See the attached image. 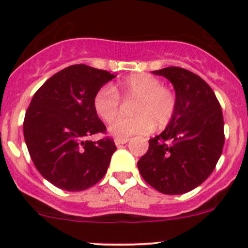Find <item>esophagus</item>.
Returning a JSON list of instances; mask_svg holds the SVG:
<instances>
[{
  "label": "esophagus",
  "instance_id": "34e87169",
  "mask_svg": "<svg viewBox=\"0 0 248 248\" xmlns=\"http://www.w3.org/2000/svg\"><path fill=\"white\" fill-rule=\"evenodd\" d=\"M114 141H115V145H122V144L128 143L129 138H123V139H118V138H115V139H114Z\"/></svg>",
  "mask_w": 248,
  "mask_h": 248
}]
</instances>
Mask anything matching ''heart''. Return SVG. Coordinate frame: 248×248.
Instances as JSON below:
<instances>
[{"instance_id":"heart-1","label":"heart","mask_w":248,"mask_h":248,"mask_svg":"<svg viewBox=\"0 0 248 248\" xmlns=\"http://www.w3.org/2000/svg\"><path fill=\"white\" fill-rule=\"evenodd\" d=\"M124 99H135L133 117H119L109 125V133L118 139L148 134L156 128H165L176 113L177 99L171 89L149 74H134L120 83L119 88L104 85L93 98L94 110L104 122H110L119 113Z\"/></svg>"}]
</instances>
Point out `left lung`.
<instances>
[{
	"instance_id": "obj_1",
	"label": "left lung",
	"mask_w": 248,
	"mask_h": 248,
	"mask_svg": "<svg viewBox=\"0 0 248 248\" xmlns=\"http://www.w3.org/2000/svg\"><path fill=\"white\" fill-rule=\"evenodd\" d=\"M172 83L177 108L165 130L149 140L138 168L157 191H191L214 171L225 143L223 115L214 91L198 74L180 67L153 72Z\"/></svg>"
}]
</instances>
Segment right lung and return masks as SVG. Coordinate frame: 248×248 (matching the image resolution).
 Instances as JSON below:
<instances>
[{
    "mask_svg": "<svg viewBox=\"0 0 248 248\" xmlns=\"http://www.w3.org/2000/svg\"><path fill=\"white\" fill-rule=\"evenodd\" d=\"M114 77L89 65H69L46 80L31 100L23 122L26 145L39 174L59 189L87 190L108 170L117 150L114 140L88 138L107 133L93 98Z\"/></svg>",
    "mask_w": 248,
    "mask_h": 248,
    "instance_id": "add662e5",
    "label": "right lung"
}]
</instances>
